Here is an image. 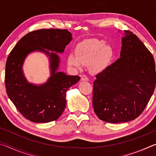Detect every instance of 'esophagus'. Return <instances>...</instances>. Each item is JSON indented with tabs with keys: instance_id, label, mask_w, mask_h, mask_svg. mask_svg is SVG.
<instances>
[{
	"instance_id": "34e87169",
	"label": "esophagus",
	"mask_w": 156,
	"mask_h": 156,
	"mask_svg": "<svg viewBox=\"0 0 156 156\" xmlns=\"http://www.w3.org/2000/svg\"><path fill=\"white\" fill-rule=\"evenodd\" d=\"M81 80H83V81H88L89 80V78L86 75H83V76H82V77H81Z\"/></svg>"
}]
</instances>
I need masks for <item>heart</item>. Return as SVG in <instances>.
<instances>
[{
	"label": "heart",
	"mask_w": 156,
	"mask_h": 156,
	"mask_svg": "<svg viewBox=\"0 0 156 156\" xmlns=\"http://www.w3.org/2000/svg\"><path fill=\"white\" fill-rule=\"evenodd\" d=\"M111 58L112 50L103 41L89 38L78 44L76 54L72 52L69 54L67 61L69 65L76 68L89 64L91 72H99L107 67Z\"/></svg>",
	"instance_id": "obj_1"
}]
</instances>
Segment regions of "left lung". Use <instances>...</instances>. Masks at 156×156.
<instances>
[{"mask_svg":"<svg viewBox=\"0 0 156 156\" xmlns=\"http://www.w3.org/2000/svg\"><path fill=\"white\" fill-rule=\"evenodd\" d=\"M96 78L93 107L99 119L110 123L133 120L154 94V56L135 34L125 30L120 58Z\"/></svg>","mask_w":156,"mask_h":156,"instance_id":"left-lung-1","label":"left lung"}]
</instances>
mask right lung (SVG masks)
<instances>
[{
    "mask_svg": "<svg viewBox=\"0 0 156 156\" xmlns=\"http://www.w3.org/2000/svg\"><path fill=\"white\" fill-rule=\"evenodd\" d=\"M72 35L68 30L60 29L33 31L23 36L10 52L5 65L6 91L26 119L46 123L57 120L64 112L66 93L80 78L57 72L60 60L55 52H64L72 40ZM34 51L44 52L50 60L51 76L46 83L39 86L29 83L22 70L26 57Z\"/></svg>",
    "mask_w": 156,
    "mask_h": 156,
    "instance_id": "1",
    "label": "right lung"
}]
</instances>
